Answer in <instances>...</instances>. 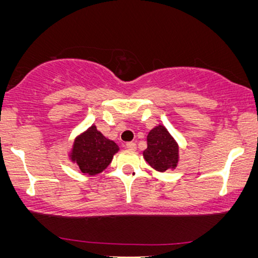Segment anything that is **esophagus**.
<instances>
[{
  "instance_id": "obj_1",
  "label": "esophagus",
  "mask_w": 258,
  "mask_h": 258,
  "mask_svg": "<svg viewBox=\"0 0 258 258\" xmlns=\"http://www.w3.org/2000/svg\"><path fill=\"white\" fill-rule=\"evenodd\" d=\"M125 147L128 148L129 150H136V149H137L136 143H134V142H129V143H126V146H125Z\"/></svg>"
}]
</instances>
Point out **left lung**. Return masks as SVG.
<instances>
[{
    "label": "left lung",
    "instance_id": "8db88e82",
    "mask_svg": "<svg viewBox=\"0 0 258 258\" xmlns=\"http://www.w3.org/2000/svg\"><path fill=\"white\" fill-rule=\"evenodd\" d=\"M147 149L143 157L151 168L163 172L175 169L178 164V144L164 125L158 124L147 136Z\"/></svg>",
    "mask_w": 258,
    "mask_h": 258
}]
</instances>
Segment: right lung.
<instances>
[{"mask_svg": "<svg viewBox=\"0 0 258 258\" xmlns=\"http://www.w3.org/2000/svg\"><path fill=\"white\" fill-rule=\"evenodd\" d=\"M119 150L114 141L107 139L91 125L74 140L69 157L86 175H97L111 163L114 155Z\"/></svg>", "mask_w": 258, "mask_h": 258, "instance_id": "1", "label": "right lung"}]
</instances>
